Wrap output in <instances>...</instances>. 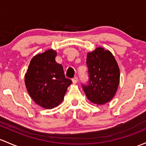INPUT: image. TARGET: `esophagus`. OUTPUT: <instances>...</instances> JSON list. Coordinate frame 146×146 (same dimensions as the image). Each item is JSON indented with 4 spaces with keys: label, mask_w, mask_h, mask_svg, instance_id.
<instances>
[{
    "label": "esophagus",
    "mask_w": 146,
    "mask_h": 146,
    "mask_svg": "<svg viewBox=\"0 0 146 146\" xmlns=\"http://www.w3.org/2000/svg\"><path fill=\"white\" fill-rule=\"evenodd\" d=\"M78 78L77 77H75V78H73V79H72V81H73V84H76V83L78 82Z\"/></svg>",
    "instance_id": "34e87169"
}]
</instances>
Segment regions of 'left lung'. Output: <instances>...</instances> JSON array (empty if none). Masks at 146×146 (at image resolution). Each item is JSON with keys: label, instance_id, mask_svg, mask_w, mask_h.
Returning <instances> with one entry per match:
<instances>
[{"label": "left lung", "instance_id": "left-lung-1", "mask_svg": "<svg viewBox=\"0 0 146 146\" xmlns=\"http://www.w3.org/2000/svg\"><path fill=\"white\" fill-rule=\"evenodd\" d=\"M86 65L89 84L82 86L86 96L93 103L105 105L113 98L119 85L117 62L110 51L99 47L88 52Z\"/></svg>", "mask_w": 146, "mask_h": 146}]
</instances>
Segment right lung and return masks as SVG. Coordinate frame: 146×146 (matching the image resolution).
Segmentation results:
<instances>
[{
    "label": "right lung",
    "mask_w": 146,
    "mask_h": 146,
    "mask_svg": "<svg viewBox=\"0 0 146 146\" xmlns=\"http://www.w3.org/2000/svg\"><path fill=\"white\" fill-rule=\"evenodd\" d=\"M57 52L49 49L33 57L25 75V84L34 102L44 109L55 108L63 101L72 81L65 78L63 66L55 61Z\"/></svg>",
    "instance_id": "add662e5"
}]
</instances>
